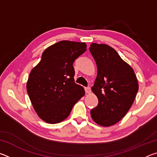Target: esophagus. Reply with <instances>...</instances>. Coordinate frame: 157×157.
I'll use <instances>...</instances> for the list:
<instances>
[{"label": "esophagus", "instance_id": "obj_1", "mask_svg": "<svg viewBox=\"0 0 157 157\" xmlns=\"http://www.w3.org/2000/svg\"><path fill=\"white\" fill-rule=\"evenodd\" d=\"M85 91L86 94H90L91 93V88L90 87H85Z\"/></svg>", "mask_w": 157, "mask_h": 157}]
</instances>
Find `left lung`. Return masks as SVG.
Listing matches in <instances>:
<instances>
[{
  "label": "left lung",
  "mask_w": 157,
  "mask_h": 157,
  "mask_svg": "<svg viewBox=\"0 0 157 157\" xmlns=\"http://www.w3.org/2000/svg\"><path fill=\"white\" fill-rule=\"evenodd\" d=\"M89 50L98 68L91 89L98 97V105L91 110V116L97 124L109 127L120 121L129 110L139 84L133 68L113 48L93 43Z\"/></svg>",
  "instance_id": "left-lung-1"
}]
</instances>
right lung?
<instances>
[{"label": "right lung", "instance_id": "1", "mask_svg": "<svg viewBox=\"0 0 157 157\" xmlns=\"http://www.w3.org/2000/svg\"><path fill=\"white\" fill-rule=\"evenodd\" d=\"M86 50L81 42L60 41L44 50L27 82V92L39 118L48 123L67 118L84 89L75 83L73 63Z\"/></svg>", "mask_w": 157, "mask_h": 157}]
</instances>
